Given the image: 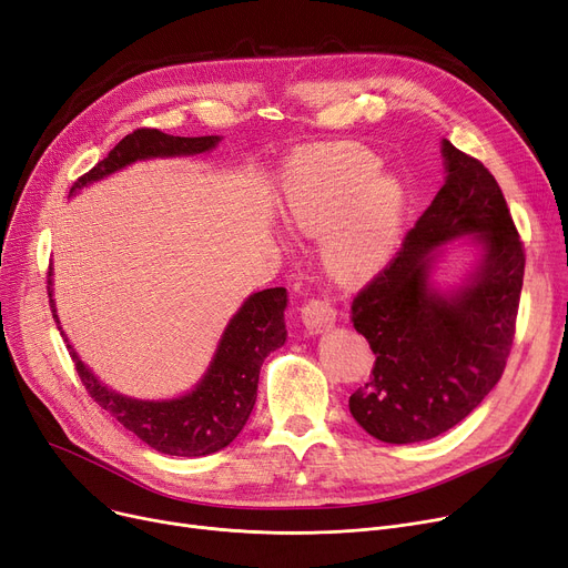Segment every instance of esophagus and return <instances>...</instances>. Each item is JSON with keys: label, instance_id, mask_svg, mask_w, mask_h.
Returning <instances> with one entry per match:
<instances>
[{"label": "esophagus", "instance_id": "1", "mask_svg": "<svg viewBox=\"0 0 568 568\" xmlns=\"http://www.w3.org/2000/svg\"><path fill=\"white\" fill-rule=\"evenodd\" d=\"M302 320L304 325L311 332H325L327 327L334 325L336 320V308L327 302V300H320V297H311L308 302H304L302 306Z\"/></svg>", "mask_w": 568, "mask_h": 568}]
</instances>
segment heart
Returning <instances> with one entry per match:
<instances>
[{
	"instance_id": "b5f03b06",
	"label": "heart",
	"mask_w": 568,
	"mask_h": 568,
	"mask_svg": "<svg viewBox=\"0 0 568 568\" xmlns=\"http://www.w3.org/2000/svg\"><path fill=\"white\" fill-rule=\"evenodd\" d=\"M376 169L378 160L366 148L332 143L302 153L290 171V225L325 236V262L345 281L376 274L402 232L404 185Z\"/></svg>"
}]
</instances>
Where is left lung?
<instances>
[{
    "label": "left lung",
    "instance_id": "8db88e82",
    "mask_svg": "<svg viewBox=\"0 0 568 568\" xmlns=\"http://www.w3.org/2000/svg\"><path fill=\"white\" fill-rule=\"evenodd\" d=\"M446 183L417 217L399 253L351 304L355 329L376 362L351 397V413L374 438L417 443L459 425L504 374L520 308L525 245L489 169L443 139ZM476 233L486 260L453 298L428 285L440 242Z\"/></svg>",
    "mask_w": 568,
    "mask_h": 568
}]
</instances>
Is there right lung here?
<instances>
[{
	"label": "right lung",
	"instance_id": "add662e5",
	"mask_svg": "<svg viewBox=\"0 0 568 568\" xmlns=\"http://www.w3.org/2000/svg\"><path fill=\"white\" fill-rule=\"evenodd\" d=\"M217 141V136H171L153 128L134 130L102 162L77 179L71 192L113 174L130 162L204 153ZM48 297H51V271H48ZM285 306V287H268L248 297L227 325L204 381L185 397L171 402L122 397L90 374V368H85L69 343L67 351L90 399L109 410L122 427L164 455L202 457L230 446L251 417L257 399L260 366L271 351L281 348L287 336L283 320ZM51 311L58 323L53 300Z\"/></svg>",
	"mask_w": 568,
	"mask_h": 568
}]
</instances>
